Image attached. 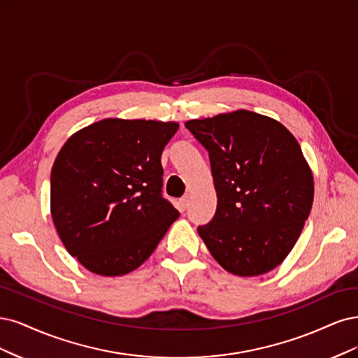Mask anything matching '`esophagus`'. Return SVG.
<instances>
[{
	"label": "esophagus",
	"mask_w": 358,
	"mask_h": 358,
	"mask_svg": "<svg viewBox=\"0 0 358 358\" xmlns=\"http://www.w3.org/2000/svg\"><path fill=\"white\" fill-rule=\"evenodd\" d=\"M178 205H180V208L184 211V210H187V206H189V196H184V198H181L180 201H178Z\"/></svg>",
	"instance_id": "esophagus-1"
}]
</instances>
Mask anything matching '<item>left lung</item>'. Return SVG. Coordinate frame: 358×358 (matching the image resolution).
Masks as SVG:
<instances>
[{
	"label": "left lung",
	"instance_id": "obj_1",
	"mask_svg": "<svg viewBox=\"0 0 358 358\" xmlns=\"http://www.w3.org/2000/svg\"><path fill=\"white\" fill-rule=\"evenodd\" d=\"M186 128L210 156L217 210L198 232L211 256L239 276L275 269L313 208V172L301 145L280 122L247 110Z\"/></svg>",
	"mask_w": 358,
	"mask_h": 358
}]
</instances>
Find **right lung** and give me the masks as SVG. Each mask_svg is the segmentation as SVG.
<instances>
[{
	"mask_svg": "<svg viewBox=\"0 0 358 358\" xmlns=\"http://www.w3.org/2000/svg\"><path fill=\"white\" fill-rule=\"evenodd\" d=\"M174 122L106 119L74 134L50 174V208L65 248L90 272L124 275L155 251L178 211L162 194L160 156Z\"/></svg>",
	"mask_w": 358,
	"mask_h": 358,
	"instance_id": "right-lung-1",
	"label": "right lung"
}]
</instances>
